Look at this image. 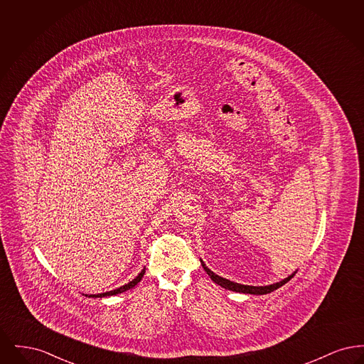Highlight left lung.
<instances>
[{"label": "left lung", "instance_id": "left-lung-1", "mask_svg": "<svg viewBox=\"0 0 364 364\" xmlns=\"http://www.w3.org/2000/svg\"><path fill=\"white\" fill-rule=\"evenodd\" d=\"M202 266H203V269L206 270V273H208L210 278H211L215 284H218L220 287H223V288H225V289L233 291V292H240V294H270V292H273V291L278 289L279 287H282L284 284H287V282H288V281L294 276V274H292V276H289V277L285 278V279H282V281H279V282H276V284H273V285H266V287H251V285H242V284H237V282H232V281H229V279H226V278L220 277V276L214 274L208 267H206V264H205L203 262H202Z\"/></svg>", "mask_w": 364, "mask_h": 364}]
</instances>
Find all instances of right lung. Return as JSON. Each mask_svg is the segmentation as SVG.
Instances as JSON below:
<instances>
[{"mask_svg": "<svg viewBox=\"0 0 364 364\" xmlns=\"http://www.w3.org/2000/svg\"><path fill=\"white\" fill-rule=\"evenodd\" d=\"M144 273H146V269H143V270L139 273L138 277L134 278L131 282H128V284L122 285L120 288H117V289H114V291H110V292H105V294H90V297H105V296H113V294H122V292H125V291H128V289H132L135 285H138V282H140V279H141V277L144 276Z\"/></svg>", "mask_w": 364, "mask_h": 364, "instance_id": "add662e5", "label": "right lung"}]
</instances>
